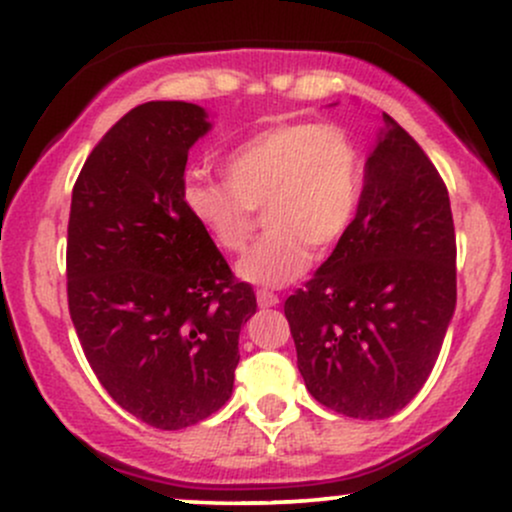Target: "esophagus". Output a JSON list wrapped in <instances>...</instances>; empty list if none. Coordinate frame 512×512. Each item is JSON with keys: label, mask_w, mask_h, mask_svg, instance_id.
<instances>
[{"label": "esophagus", "mask_w": 512, "mask_h": 512, "mask_svg": "<svg viewBox=\"0 0 512 512\" xmlns=\"http://www.w3.org/2000/svg\"><path fill=\"white\" fill-rule=\"evenodd\" d=\"M257 305H260V308H274V305H279V296L267 289H260L257 291Z\"/></svg>", "instance_id": "1"}]
</instances>
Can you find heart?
<instances>
[{
  "mask_svg": "<svg viewBox=\"0 0 512 512\" xmlns=\"http://www.w3.org/2000/svg\"><path fill=\"white\" fill-rule=\"evenodd\" d=\"M226 182L187 180L182 204L223 252L238 255L264 209L269 233L238 262L248 284H291L313 262V248L330 250L356 219L363 197V154L337 125L267 127L236 146L223 163Z\"/></svg>",
  "mask_w": 512,
  "mask_h": 512,
  "instance_id": "heart-1",
  "label": "heart"
}]
</instances>
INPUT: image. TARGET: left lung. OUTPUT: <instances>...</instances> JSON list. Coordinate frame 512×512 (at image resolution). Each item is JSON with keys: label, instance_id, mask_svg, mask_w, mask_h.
Instances as JSON below:
<instances>
[{"label": "left lung", "instance_id": "obj_1", "mask_svg": "<svg viewBox=\"0 0 512 512\" xmlns=\"http://www.w3.org/2000/svg\"><path fill=\"white\" fill-rule=\"evenodd\" d=\"M455 257L443 178L383 115L354 223L284 303L310 395L366 421L407 407L436 366L455 313Z\"/></svg>", "mask_w": 512, "mask_h": 512}]
</instances>
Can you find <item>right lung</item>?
Listing matches in <instances>:
<instances>
[{
  "label": "right lung",
  "instance_id": "right-lung-1",
  "mask_svg": "<svg viewBox=\"0 0 512 512\" xmlns=\"http://www.w3.org/2000/svg\"><path fill=\"white\" fill-rule=\"evenodd\" d=\"M211 129L195 103L151 101L115 122L72 192L67 296L108 395L161 431L228 402L252 286L182 204L187 154Z\"/></svg>",
  "mask_w": 512,
  "mask_h": 512
}]
</instances>
